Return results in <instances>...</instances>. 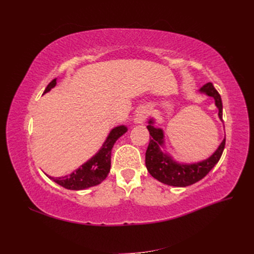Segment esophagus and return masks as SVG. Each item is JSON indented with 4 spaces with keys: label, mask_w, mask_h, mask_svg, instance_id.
<instances>
[{
    "label": "esophagus",
    "mask_w": 254,
    "mask_h": 254,
    "mask_svg": "<svg viewBox=\"0 0 254 254\" xmlns=\"http://www.w3.org/2000/svg\"><path fill=\"white\" fill-rule=\"evenodd\" d=\"M148 115V110L145 108V107H140L139 109L136 110L135 115H134V123L135 124H142L145 120L147 119Z\"/></svg>",
    "instance_id": "1"
}]
</instances>
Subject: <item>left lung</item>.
I'll list each match as a JSON object with an SVG mask.
<instances>
[{
  "label": "left lung",
  "mask_w": 254,
  "mask_h": 254,
  "mask_svg": "<svg viewBox=\"0 0 254 254\" xmlns=\"http://www.w3.org/2000/svg\"><path fill=\"white\" fill-rule=\"evenodd\" d=\"M200 92L215 99V105L218 108V117L222 120L221 97L217 90L214 88L213 83H205L200 89ZM148 123L147 129L151 137L145 153V164L153 178L167 186L184 188L201 180L216 165L225 149L226 137L222 140L216 151L206 160L194 164L178 163L168 153L161 150V146L164 144L163 130L152 126L153 120H150Z\"/></svg>",
  "instance_id": "8db88e82"
}]
</instances>
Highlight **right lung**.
Segmentation results:
<instances>
[{
  "label": "right lung",
  "mask_w": 254,
  "mask_h": 254,
  "mask_svg": "<svg viewBox=\"0 0 254 254\" xmlns=\"http://www.w3.org/2000/svg\"><path fill=\"white\" fill-rule=\"evenodd\" d=\"M56 78L53 79L48 87L45 88L43 93H47L51 89L56 86ZM127 131L126 126H118L113 128L107 140L105 141L102 148L96 153L94 157H92L86 163L82 164L79 168L74 171L72 174L66 175L64 177H54L48 176L50 179L56 182L59 186L64 187L67 190H84L91 187L97 186L106 179L110 172L111 166V150L113 145L120 136H122Z\"/></svg>",
  "instance_id": "1"
}]
</instances>
